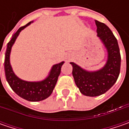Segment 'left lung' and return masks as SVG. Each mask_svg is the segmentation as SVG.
<instances>
[{
  "instance_id": "1",
  "label": "left lung",
  "mask_w": 129,
  "mask_h": 129,
  "mask_svg": "<svg viewBox=\"0 0 129 129\" xmlns=\"http://www.w3.org/2000/svg\"><path fill=\"white\" fill-rule=\"evenodd\" d=\"M95 22L98 37L107 49L106 64L101 70L90 72L70 62L76 85L82 94L90 97L104 94L115 84L120 73L121 60L118 41L111 30L103 23L96 20Z\"/></svg>"
}]
</instances>
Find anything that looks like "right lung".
Masks as SVG:
<instances>
[{
  "label": "right lung",
  "mask_w": 129,
  "mask_h": 129,
  "mask_svg": "<svg viewBox=\"0 0 129 129\" xmlns=\"http://www.w3.org/2000/svg\"><path fill=\"white\" fill-rule=\"evenodd\" d=\"M33 21L28 23L26 25L18 28L13 35L12 39L8 43L7 49L5 54L4 69L6 80L10 87L18 96L28 101H41L47 98L52 93L56 85L58 77L61 72V67L64 62L53 65L49 75L44 80L39 82H28L18 77L13 72L10 63V54L11 48L20 32L25 28L30 25Z\"/></svg>",
  "instance_id": "1"
}]
</instances>
